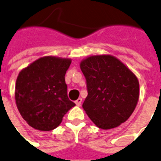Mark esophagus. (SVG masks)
Here are the masks:
<instances>
[{
  "mask_svg": "<svg viewBox=\"0 0 161 161\" xmlns=\"http://www.w3.org/2000/svg\"><path fill=\"white\" fill-rule=\"evenodd\" d=\"M81 102H82V99H81V98H79L77 100H75V104H76V105L80 106V104H81Z\"/></svg>",
  "mask_w": 161,
  "mask_h": 161,
  "instance_id": "1",
  "label": "esophagus"
}]
</instances>
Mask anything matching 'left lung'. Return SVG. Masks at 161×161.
<instances>
[{"mask_svg": "<svg viewBox=\"0 0 161 161\" xmlns=\"http://www.w3.org/2000/svg\"><path fill=\"white\" fill-rule=\"evenodd\" d=\"M80 67L86 79L88 95L82 108L99 128L119 127L129 119L137 104V77L112 55L90 56Z\"/></svg>", "mask_w": 161, "mask_h": 161, "instance_id": "8db88e82", "label": "left lung"}]
</instances>
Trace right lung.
Listing matches in <instances>:
<instances>
[{"label": "right lung", "instance_id": "obj_1", "mask_svg": "<svg viewBox=\"0 0 161 161\" xmlns=\"http://www.w3.org/2000/svg\"><path fill=\"white\" fill-rule=\"evenodd\" d=\"M71 59L53 56L38 58L19 73L14 98L17 108L30 127L51 131L75 105L67 97L65 75Z\"/></svg>", "mask_w": 161, "mask_h": 161}]
</instances>
